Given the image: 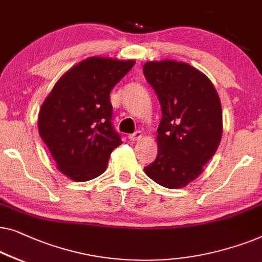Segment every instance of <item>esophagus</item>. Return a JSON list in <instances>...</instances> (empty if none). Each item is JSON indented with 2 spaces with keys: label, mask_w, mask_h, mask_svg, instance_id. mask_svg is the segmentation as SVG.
Listing matches in <instances>:
<instances>
[{
  "label": "esophagus",
  "mask_w": 262,
  "mask_h": 262,
  "mask_svg": "<svg viewBox=\"0 0 262 262\" xmlns=\"http://www.w3.org/2000/svg\"><path fill=\"white\" fill-rule=\"evenodd\" d=\"M141 138H142V132H140V130L133 133V134H130V135H128V139H129L130 141H138V140H140Z\"/></svg>",
  "instance_id": "obj_1"
}]
</instances>
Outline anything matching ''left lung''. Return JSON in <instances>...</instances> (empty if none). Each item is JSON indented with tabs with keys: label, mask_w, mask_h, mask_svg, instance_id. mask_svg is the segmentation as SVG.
I'll return each instance as SVG.
<instances>
[{
	"label": "left lung",
	"mask_w": 262,
	"mask_h": 262,
	"mask_svg": "<svg viewBox=\"0 0 262 262\" xmlns=\"http://www.w3.org/2000/svg\"><path fill=\"white\" fill-rule=\"evenodd\" d=\"M143 75L159 99L158 156L146 174L167 189L186 186L216 153L223 132L215 86L200 70L176 60L148 61Z\"/></svg>",
	"instance_id": "8db88e82"
}]
</instances>
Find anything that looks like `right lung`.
<instances>
[{
  "instance_id": "obj_1",
  "label": "right lung",
  "mask_w": 262,
  "mask_h": 262,
  "mask_svg": "<svg viewBox=\"0 0 262 262\" xmlns=\"http://www.w3.org/2000/svg\"><path fill=\"white\" fill-rule=\"evenodd\" d=\"M134 60L90 57L64 73L43 101L38 127L62 174L86 182L105 171L122 141L113 127L110 91Z\"/></svg>"
}]
</instances>
